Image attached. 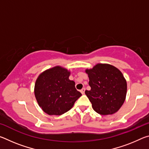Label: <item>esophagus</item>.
<instances>
[{"label": "esophagus", "instance_id": "34e87169", "mask_svg": "<svg viewBox=\"0 0 149 149\" xmlns=\"http://www.w3.org/2000/svg\"><path fill=\"white\" fill-rule=\"evenodd\" d=\"M85 88H83V89H82L80 91H81V94L84 95V93H85Z\"/></svg>", "mask_w": 149, "mask_h": 149}]
</instances>
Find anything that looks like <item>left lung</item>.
Here are the masks:
<instances>
[{
  "label": "left lung",
  "mask_w": 149,
  "mask_h": 149,
  "mask_svg": "<svg viewBox=\"0 0 149 149\" xmlns=\"http://www.w3.org/2000/svg\"><path fill=\"white\" fill-rule=\"evenodd\" d=\"M85 72L91 90L85 93L93 110L101 115L113 114L119 110L127 93V82L122 73L108 64H97Z\"/></svg>",
  "instance_id": "8db88e82"
}]
</instances>
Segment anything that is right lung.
I'll use <instances>...</instances> for the list:
<instances>
[{
	"label": "right lung",
	"mask_w": 149,
	"mask_h": 149,
	"mask_svg": "<svg viewBox=\"0 0 149 149\" xmlns=\"http://www.w3.org/2000/svg\"><path fill=\"white\" fill-rule=\"evenodd\" d=\"M70 72L61 66L45 70L35 81L34 93L39 107L49 115L59 116L70 110L81 93L69 79Z\"/></svg>",
	"instance_id": "obj_1"
}]
</instances>
